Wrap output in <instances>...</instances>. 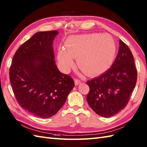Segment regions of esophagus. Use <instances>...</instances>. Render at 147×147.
<instances>
[{
    "mask_svg": "<svg viewBox=\"0 0 147 147\" xmlns=\"http://www.w3.org/2000/svg\"><path fill=\"white\" fill-rule=\"evenodd\" d=\"M81 83V81L79 80L76 79L74 80V83H75V85H76V86H77V85H78V84H80Z\"/></svg>",
    "mask_w": 147,
    "mask_h": 147,
    "instance_id": "obj_1",
    "label": "esophagus"
}]
</instances>
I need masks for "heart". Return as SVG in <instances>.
I'll list each match as a JSON object with an SVG mask.
<instances>
[{"instance_id": "heart-1", "label": "heart", "mask_w": 147, "mask_h": 147, "mask_svg": "<svg viewBox=\"0 0 147 147\" xmlns=\"http://www.w3.org/2000/svg\"><path fill=\"white\" fill-rule=\"evenodd\" d=\"M115 53V42L108 34L71 36L66 40L65 49H58V64L61 70L67 72L74 64L73 57H77L78 66L90 76H95L109 69Z\"/></svg>"}]
</instances>
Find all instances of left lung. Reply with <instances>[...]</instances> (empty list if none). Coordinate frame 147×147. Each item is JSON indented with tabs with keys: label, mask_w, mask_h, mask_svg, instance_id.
I'll return each mask as SVG.
<instances>
[{
	"label": "left lung",
	"mask_w": 147,
	"mask_h": 147,
	"mask_svg": "<svg viewBox=\"0 0 147 147\" xmlns=\"http://www.w3.org/2000/svg\"><path fill=\"white\" fill-rule=\"evenodd\" d=\"M137 71L128 46L120 40L119 51L111 67L87 81L90 92L86 100L96 114L109 118L123 110L135 87Z\"/></svg>",
	"instance_id": "1"
}]
</instances>
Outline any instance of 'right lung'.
<instances>
[{"instance_id":"right-lung-1","label":"right lung","mask_w":147,"mask_h":147,"mask_svg":"<svg viewBox=\"0 0 147 147\" xmlns=\"http://www.w3.org/2000/svg\"><path fill=\"white\" fill-rule=\"evenodd\" d=\"M57 30L39 32L19 47L13 56L9 78L19 105L37 117L57 113L73 89L69 74L56 65L53 41Z\"/></svg>"}]
</instances>
